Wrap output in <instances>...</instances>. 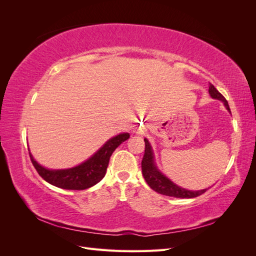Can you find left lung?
Returning a JSON list of instances; mask_svg holds the SVG:
<instances>
[{"label":"left lung","mask_w":256,"mask_h":256,"mask_svg":"<svg viewBox=\"0 0 256 256\" xmlns=\"http://www.w3.org/2000/svg\"><path fill=\"white\" fill-rule=\"evenodd\" d=\"M209 94L214 99L222 100L224 102V106H226V109L230 111V106L226 102V99L221 92L216 90L212 83H209ZM145 142V152L142 159V174L145 182L150 187L156 192L160 193V194L168 196H174V198H191L202 196L203 193L206 192L207 189L200 190V191H189L184 188L178 187L175 184H173L171 180L166 178L164 175H162L157 168L154 164V156L152 152V147L148 143V141L144 138Z\"/></svg>","instance_id":"1"}]
</instances>
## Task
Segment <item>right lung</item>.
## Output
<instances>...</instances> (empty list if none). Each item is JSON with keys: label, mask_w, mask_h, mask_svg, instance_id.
<instances>
[{"label": "right lung", "mask_w": 256, "mask_h": 256, "mask_svg": "<svg viewBox=\"0 0 256 256\" xmlns=\"http://www.w3.org/2000/svg\"><path fill=\"white\" fill-rule=\"evenodd\" d=\"M129 138V134H122L112 138L100 148L94 156L82 164L68 168V170H52L44 168L32 157L30 158L37 173L40 174L46 182L56 186V187L67 190H84L99 182L102 180L109 166V160L113 152L118 148L120 144Z\"/></svg>", "instance_id": "1"}]
</instances>
